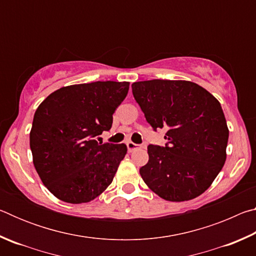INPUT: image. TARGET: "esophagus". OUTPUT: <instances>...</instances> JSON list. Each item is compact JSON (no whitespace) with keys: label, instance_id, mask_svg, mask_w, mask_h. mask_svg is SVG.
<instances>
[{"label":"esophagus","instance_id":"esophagus-1","mask_svg":"<svg viewBox=\"0 0 256 256\" xmlns=\"http://www.w3.org/2000/svg\"><path fill=\"white\" fill-rule=\"evenodd\" d=\"M126 146H128V150L130 151V152H132V151H134L136 149L141 148L140 144H134V142H132V141H128L126 142Z\"/></svg>","mask_w":256,"mask_h":256}]
</instances>
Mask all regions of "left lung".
<instances>
[{"instance_id": "left-lung-1", "label": "left lung", "mask_w": 256, "mask_h": 256, "mask_svg": "<svg viewBox=\"0 0 256 256\" xmlns=\"http://www.w3.org/2000/svg\"><path fill=\"white\" fill-rule=\"evenodd\" d=\"M134 99L164 146L149 144L140 175L167 201H188L209 188L226 162L229 131L220 102L194 82L149 80L132 84Z\"/></svg>"}]
</instances>
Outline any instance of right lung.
I'll use <instances>...</instances> for the list:
<instances>
[{"label":"right lung","mask_w":256,"mask_h":256,"mask_svg":"<svg viewBox=\"0 0 256 256\" xmlns=\"http://www.w3.org/2000/svg\"><path fill=\"white\" fill-rule=\"evenodd\" d=\"M128 82L97 81L63 86L34 115L30 149L34 168L52 194L68 203H86L110 185L126 154L124 144H98L125 99Z\"/></svg>","instance_id":"obj_1"}]
</instances>
